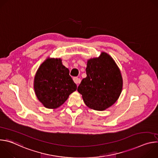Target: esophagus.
I'll use <instances>...</instances> for the list:
<instances>
[{
    "mask_svg": "<svg viewBox=\"0 0 158 158\" xmlns=\"http://www.w3.org/2000/svg\"><path fill=\"white\" fill-rule=\"evenodd\" d=\"M73 80L74 81V82L76 84H79L80 82H81V79L77 77H75L73 78Z\"/></svg>",
    "mask_w": 158,
    "mask_h": 158,
    "instance_id": "34e87169",
    "label": "esophagus"
}]
</instances>
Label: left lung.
Listing matches in <instances>:
<instances>
[{
    "label": "left lung",
    "mask_w": 158,
    "mask_h": 158,
    "mask_svg": "<svg viewBox=\"0 0 158 158\" xmlns=\"http://www.w3.org/2000/svg\"><path fill=\"white\" fill-rule=\"evenodd\" d=\"M87 77L77 87L87 106L104 110L119 98L123 87L121 72L114 60L102 52L98 58L88 60Z\"/></svg>",
    "instance_id": "1"
}]
</instances>
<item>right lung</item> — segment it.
<instances>
[{
	"mask_svg": "<svg viewBox=\"0 0 158 158\" xmlns=\"http://www.w3.org/2000/svg\"><path fill=\"white\" fill-rule=\"evenodd\" d=\"M76 89L69 69L60 59H48L36 73L34 91L39 101L47 108L59 107Z\"/></svg>",
	"mask_w": 158,
	"mask_h": 158,
	"instance_id": "right-lung-1",
	"label": "right lung"
}]
</instances>
